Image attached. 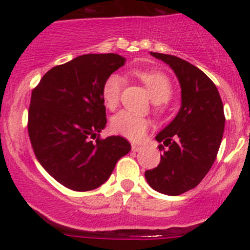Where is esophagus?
<instances>
[{
    "label": "esophagus",
    "instance_id": "esophagus-1",
    "mask_svg": "<svg viewBox=\"0 0 250 250\" xmlns=\"http://www.w3.org/2000/svg\"><path fill=\"white\" fill-rule=\"evenodd\" d=\"M141 148H143V146L138 145V144H133L132 145V151H134V152H138V151H140Z\"/></svg>",
    "mask_w": 250,
    "mask_h": 250
}]
</instances>
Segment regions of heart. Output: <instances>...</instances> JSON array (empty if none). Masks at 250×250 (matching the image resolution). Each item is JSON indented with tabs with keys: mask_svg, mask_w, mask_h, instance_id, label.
I'll return each mask as SVG.
<instances>
[{
	"mask_svg": "<svg viewBox=\"0 0 250 250\" xmlns=\"http://www.w3.org/2000/svg\"><path fill=\"white\" fill-rule=\"evenodd\" d=\"M135 75L145 84L151 99L155 103L167 102L173 92L169 78L163 72L156 70H139ZM125 78L118 74H112L105 81L103 85V100L107 109L115 110L120 103ZM150 121L143 116L135 115L127 110H122L111 118V129L113 133L129 140L138 141L147 132Z\"/></svg>",
	"mask_w": 250,
	"mask_h": 250,
	"instance_id": "obj_1",
	"label": "heart"
}]
</instances>
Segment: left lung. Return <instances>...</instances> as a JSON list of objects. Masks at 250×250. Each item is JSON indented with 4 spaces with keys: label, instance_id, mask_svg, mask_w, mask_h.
<instances>
[{
    "label": "left lung",
    "instance_id": "8db88e82",
    "mask_svg": "<svg viewBox=\"0 0 250 250\" xmlns=\"http://www.w3.org/2000/svg\"><path fill=\"white\" fill-rule=\"evenodd\" d=\"M173 70L181 89L179 112L156 140L167 146L156 168L145 172L153 190L178 196L196 188L213 166L225 128L224 105L213 81L181 58L150 52Z\"/></svg>",
    "mask_w": 250,
    "mask_h": 250
}]
</instances>
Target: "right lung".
Segmentation results:
<instances>
[{"instance_id": "obj_1", "label": "right lung", "mask_w": 250, "mask_h": 250, "mask_svg": "<svg viewBox=\"0 0 250 250\" xmlns=\"http://www.w3.org/2000/svg\"><path fill=\"white\" fill-rule=\"evenodd\" d=\"M125 64L115 53L80 55L50 69L32 90L27 128L35 155L70 190L102 186L132 148L120 135L92 141L106 127L103 85Z\"/></svg>"}]
</instances>
